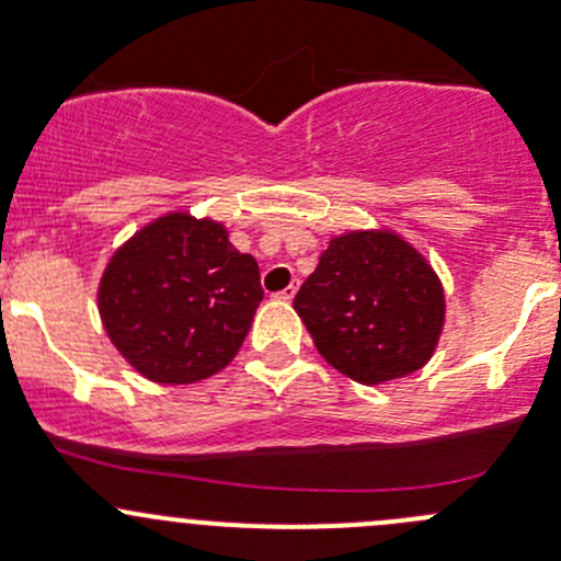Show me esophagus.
<instances>
[{"label": "esophagus", "mask_w": 561, "mask_h": 561, "mask_svg": "<svg viewBox=\"0 0 561 561\" xmlns=\"http://www.w3.org/2000/svg\"><path fill=\"white\" fill-rule=\"evenodd\" d=\"M296 293H298V279H296V282H290V285H287L285 290L276 293L274 298H279V301H293V298H296Z\"/></svg>", "instance_id": "esophagus-1"}]
</instances>
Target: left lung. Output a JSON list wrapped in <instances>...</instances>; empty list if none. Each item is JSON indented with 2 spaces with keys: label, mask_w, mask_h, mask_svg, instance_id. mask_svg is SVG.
<instances>
[{
  "label": "left lung",
  "mask_w": 561,
  "mask_h": 561,
  "mask_svg": "<svg viewBox=\"0 0 561 561\" xmlns=\"http://www.w3.org/2000/svg\"><path fill=\"white\" fill-rule=\"evenodd\" d=\"M293 307L317 353L360 386L423 369L445 325L443 282L393 230H350L328 241Z\"/></svg>",
  "instance_id": "obj_1"
}]
</instances>
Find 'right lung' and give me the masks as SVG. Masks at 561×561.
Here are the masks:
<instances>
[{"label": "right lung", "mask_w": 561, "mask_h": 561, "mask_svg": "<svg viewBox=\"0 0 561 561\" xmlns=\"http://www.w3.org/2000/svg\"><path fill=\"white\" fill-rule=\"evenodd\" d=\"M263 301L252 254L217 219L171 211L107 260L98 307L107 339L160 386H190L236 358Z\"/></svg>", "instance_id": "add662e5"}]
</instances>
